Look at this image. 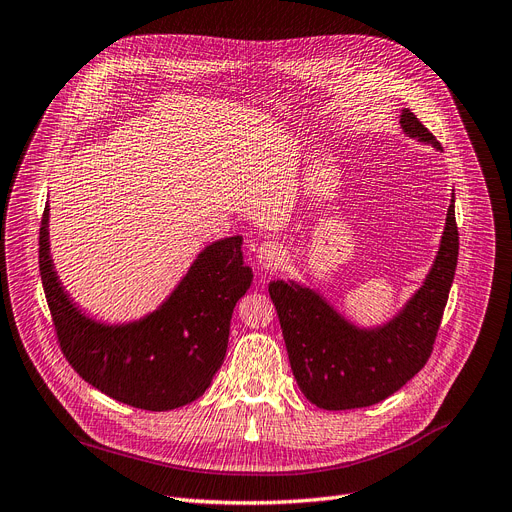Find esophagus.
Wrapping results in <instances>:
<instances>
[{
	"instance_id": "esophagus-1",
	"label": "esophagus",
	"mask_w": 512,
	"mask_h": 512,
	"mask_svg": "<svg viewBox=\"0 0 512 512\" xmlns=\"http://www.w3.org/2000/svg\"><path fill=\"white\" fill-rule=\"evenodd\" d=\"M286 259V249L278 240H265L257 247V261L263 270H278Z\"/></svg>"
}]
</instances>
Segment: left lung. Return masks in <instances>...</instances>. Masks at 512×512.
<instances>
[{"label": "left lung", "mask_w": 512, "mask_h": 512, "mask_svg": "<svg viewBox=\"0 0 512 512\" xmlns=\"http://www.w3.org/2000/svg\"><path fill=\"white\" fill-rule=\"evenodd\" d=\"M399 125L406 136L441 148L408 108L399 115ZM454 203L452 192L439 249L425 280L383 324L351 322L318 288L295 280L270 282L291 370L311 404L322 410L379 404L427 364L458 261Z\"/></svg>", "instance_id": "8db88e82"}]
</instances>
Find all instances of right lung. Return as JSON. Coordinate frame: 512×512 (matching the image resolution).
I'll list each match as a JSON object with an SVG mask.
<instances>
[{
  "instance_id": "right-lung-1",
  "label": "right lung",
  "mask_w": 512,
  "mask_h": 512,
  "mask_svg": "<svg viewBox=\"0 0 512 512\" xmlns=\"http://www.w3.org/2000/svg\"><path fill=\"white\" fill-rule=\"evenodd\" d=\"M39 272L66 360L85 383L127 406L165 412L201 397L224 364L230 320L253 284L242 236L196 255L184 278L150 314L110 324L87 316L64 291L50 253V207L39 230Z\"/></svg>"
}]
</instances>
